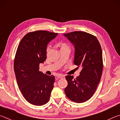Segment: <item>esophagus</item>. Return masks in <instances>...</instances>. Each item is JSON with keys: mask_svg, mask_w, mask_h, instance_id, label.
I'll return each mask as SVG.
<instances>
[{"mask_svg": "<svg viewBox=\"0 0 120 120\" xmlns=\"http://www.w3.org/2000/svg\"><path fill=\"white\" fill-rule=\"evenodd\" d=\"M56 77H57V78H64V75H57Z\"/></svg>", "mask_w": 120, "mask_h": 120, "instance_id": "34e87169", "label": "esophagus"}]
</instances>
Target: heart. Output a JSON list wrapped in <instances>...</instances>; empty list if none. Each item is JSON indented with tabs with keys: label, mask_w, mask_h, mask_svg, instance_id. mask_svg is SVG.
I'll return each mask as SVG.
<instances>
[{
	"label": "heart",
	"mask_w": 120,
	"mask_h": 120,
	"mask_svg": "<svg viewBox=\"0 0 120 120\" xmlns=\"http://www.w3.org/2000/svg\"><path fill=\"white\" fill-rule=\"evenodd\" d=\"M61 47H64V46H67L66 44L64 43H61Z\"/></svg>",
	"instance_id": "b5f03b06"
}]
</instances>
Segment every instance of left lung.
Segmentation results:
<instances>
[{"instance_id":"1","label":"left lung","mask_w":120,"mask_h":120,"mask_svg":"<svg viewBox=\"0 0 120 120\" xmlns=\"http://www.w3.org/2000/svg\"><path fill=\"white\" fill-rule=\"evenodd\" d=\"M75 48L74 63L82 67L76 79L67 75L68 85L64 89L67 97L76 103L88 100L94 94L103 71L102 51L95 36L82 31L64 34Z\"/></svg>"}]
</instances>
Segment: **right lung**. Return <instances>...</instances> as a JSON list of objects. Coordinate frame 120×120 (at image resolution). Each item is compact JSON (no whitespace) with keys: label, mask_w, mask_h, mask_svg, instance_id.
I'll use <instances>...</instances> for the list:
<instances>
[{"label":"right lung","mask_w":120,"mask_h":120,"mask_svg":"<svg viewBox=\"0 0 120 120\" xmlns=\"http://www.w3.org/2000/svg\"><path fill=\"white\" fill-rule=\"evenodd\" d=\"M58 33L30 32L20 42L14 60V71L19 90L31 104L41 106L49 101L55 77L39 71L46 59V48Z\"/></svg>","instance_id":"1"}]
</instances>
